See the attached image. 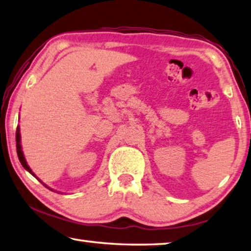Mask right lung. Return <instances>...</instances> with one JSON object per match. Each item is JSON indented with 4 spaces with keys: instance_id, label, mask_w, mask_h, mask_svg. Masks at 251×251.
<instances>
[{
    "instance_id": "right-lung-1",
    "label": "right lung",
    "mask_w": 251,
    "mask_h": 251,
    "mask_svg": "<svg viewBox=\"0 0 251 251\" xmlns=\"http://www.w3.org/2000/svg\"><path fill=\"white\" fill-rule=\"evenodd\" d=\"M16 141H17V154H18V157H19V161H20V163H21V165H23L24 168L26 169L29 173L32 174V176H36L35 174H34V172H32V171H31V169L28 166L27 162H26V158H25V156H24L23 150H21V144H20V129H19V126H18V128H17ZM37 179H38V177H37ZM44 186H45V184H44Z\"/></svg>"
}]
</instances>
